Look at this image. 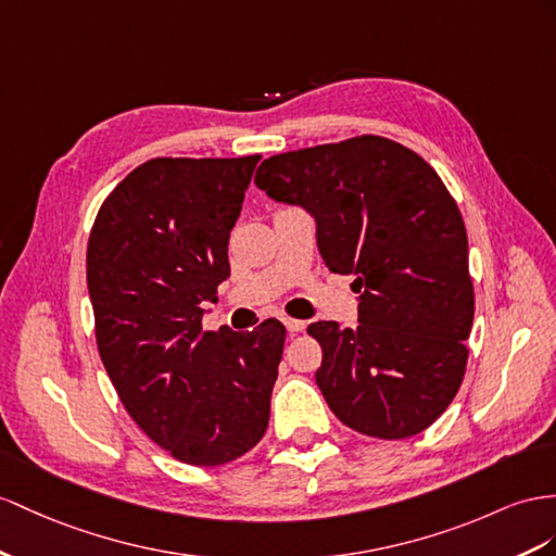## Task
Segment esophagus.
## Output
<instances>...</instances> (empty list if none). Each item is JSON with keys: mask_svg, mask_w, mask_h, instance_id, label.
<instances>
[{"mask_svg": "<svg viewBox=\"0 0 556 556\" xmlns=\"http://www.w3.org/2000/svg\"><path fill=\"white\" fill-rule=\"evenodd\" d=\"M283 324H287L289 333H301L305 329V321H301V319H283Z\"/></svg>", "mask_w": 556, "mask_h": 556, "instance_id": "1", "label": "esophagus"}]
</instances>
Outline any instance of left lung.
<instances>
[{"label": "left lung", "instance_id": "1", "mask_svg": "<svg viewBox=\"0 0 556 556\" xmlns=\"http://www.w3.org/2000/svg\"><path fill=\"white\" fill-rule=\"evenodd\" d=\"M255 185L315 218L326 267L362 293L359 326H307L336 418L378 439L427 430L460 388L475 319L465 223L437 170L390 138L357 136L269 156Z\"/></svg>", "mask_w": 556, "mask_h": 556}]
</instances>
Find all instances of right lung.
Listing matches in <instances>:
<instances>
[{
	"mask_svg": "<svg viewBox=\"0 0 556 556\" xmlns=\"http://www.w3.org/2000/svg\"><path fill=\"white\" fill-rule=\"evenodd\" d=\"M261 154L160 156L98 211L87 249L96 343L124 408L176 460L216 467L269 420L287 329L204 331L202 303L230 277L227 244Z\"/></svg>",
	"mask_w": 556,
	"mask_h": 556,
	"instance_id": "right-lung-1",
	"label": "right lung"
}]
</instances>
